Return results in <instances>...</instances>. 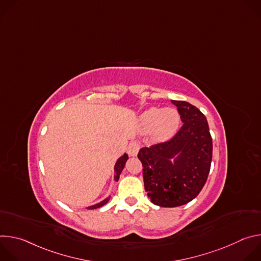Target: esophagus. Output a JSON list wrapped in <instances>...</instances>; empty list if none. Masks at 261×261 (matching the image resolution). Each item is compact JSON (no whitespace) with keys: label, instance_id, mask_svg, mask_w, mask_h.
I'll return each mask as SVG.
<instances>
[{"label":"esophagus","instance_id":"esophagus-1","mask_svg":"<svg viewBox=\"0 0 261 261\" xmlns=\"http://www.w3.org/2000/svg\"><path fill=\"white\" fill-rule=\"evenodd\" d=\"M139 148H140L139 143L137 141H132L129 144V146H128V154H129V156L135 157L137 155L138 151H139Z\"/></svg>","mask_w":261,"mask_h":261}]
</instances>
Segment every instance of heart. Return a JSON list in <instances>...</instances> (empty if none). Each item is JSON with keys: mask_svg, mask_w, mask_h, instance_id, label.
Instances as JSON below:
<instances>
[{"mask_svg": "<svg viewBox=\"0 0 261 261\" xmlns=\"http://www.w3.org/2000/svg\"><path fill=\"white\" fill-rule=\"evenodd\" d=\"M179 114L175 108L151 107L139 116V126L142 131L153 130L157 140H167L174 135L179 126Z\"/></svg>", "mask_w": 261, "mask_h": 261, "instance_id": "obj_1", "label": "heart"}]
</instances>
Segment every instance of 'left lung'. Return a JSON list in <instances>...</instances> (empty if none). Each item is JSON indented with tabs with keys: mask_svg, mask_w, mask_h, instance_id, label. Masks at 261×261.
I'll list each match as a JSON object with an SVG mask.
<instances>
[{
	"mask_svg": "<svg viewBox=\"0 0 261 261\" xmlns=\"http://www.w3.org/2000/svg\"><path fill=\"white\" fill-rule=\"evenodd\" d=\"M184 123L168 141L141 147L144 189L159 206L174 207L193 200L206 181L213 141L206 118L186 101L171 100Z\"/></svg>",
	"mask_w": 261,
	"mask_h": 261,
	"instance_id": "8db88e82",
	"label": "left lung"
}]
</instances>
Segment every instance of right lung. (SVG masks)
<instances>
[{
  "mask_svg": "<svg viewBox=\"0 0 261 261\" xmlns=\"http://www.w3.org/2000/svg\"><path fill=\"white\" fill-rule=\"evenodd\" d=\"M127 160H128V155H127V154H124L123 156H121V157L117 160L116 165H115V180H116V181H118V180H119V178H120V174H121L122 170L124 169V167H125V164H126ZM109 198H110V196H108L107 198H105L104 200H102V201H100V202H98V203H96V204H93V205L88 206L87 208H88V210H95V208H99V207L103 206L104 204H106V203L108 202Z\"/></svg>",
  "mask_w": 261,
  "mask_h": 261,
  "instance_id": "right-lung-1",
  "label": "right lung"
}]
</instances>
